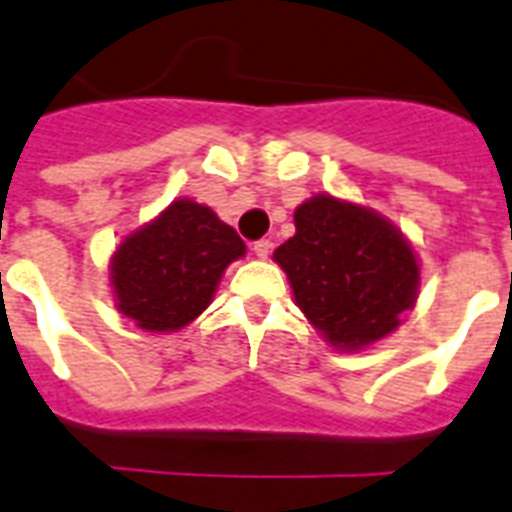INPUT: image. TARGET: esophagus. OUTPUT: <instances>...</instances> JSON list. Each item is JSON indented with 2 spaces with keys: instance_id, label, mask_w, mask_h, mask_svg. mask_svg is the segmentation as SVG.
Returning <instances> with one entry per match:
<instances>
[{
  "instance_id": "esophagus-1",
  "label": "esophagus",
  "mask_w": 512,
  "mask_h": 512,
  "mask_svg": "<svg viewBox=\"0 0 512 512\" xmlns=\"http://www.w3.org/2000/svg\"><path fill=\"white\" fill-rule=\"evenodd\" d=\"M252 252H255V255L260 257V260H265V257L271 255V241H268V239H257L255 244H252Z\"/></svg>"
}]
</instances>
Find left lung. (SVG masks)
Wrapping results in <instances>:
<instances>
[{"label": "left lung", "mask_w": 512, "mask_h": 512, "mask_svg": "<svg viewBox=\"0 0 512 512\" xmlns=\"http://www.w3.org/2000/svg\"><path fill=\"white\" fill-rule=\"evenodd\" d=\"M295 228L273 260L313 327L345 350L390 335L420 287V265L404 236L372 209L335 196L300 204Z\"/></svg>", "instance_id": "1"}]
</instances>
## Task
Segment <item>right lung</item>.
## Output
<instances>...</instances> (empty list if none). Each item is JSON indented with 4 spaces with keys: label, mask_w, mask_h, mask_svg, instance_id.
I'll use <instances>...</instances> for the list:
<instances>
[{
    "label": "right lung",
    "mask_w": 512,
    "mask_h": 512,
    "mask_svg": "<svg viewBox=\"0 0 512 512\" xmlns=\"http://www.w3.org/2000/svg\"><path fill=\"white\" fill-rule=\"evenodd\" d=\"M244 241L204 204L172 201L154 223L122 241L111 263L119 311L148 332H175L209 305Z\"/></svg>",
    "instance_id": "right-lung-1"
}]
</instances>
